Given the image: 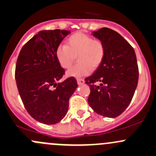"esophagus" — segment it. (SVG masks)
<instances>
[{"label": "esophagus", "mask_w": 156, "mask_h": 156, "mask_svg": "<svg viewBox=\"0 0 156 156\" xmlns=\"http://www.w3.org/2000/svg\"><path fill=\"white\" fill-rule=\"evenodd\" d=\"M77 82H78L79 85L83 84V83H84V80H83V78H77Z\"/></svg>", "instance_id": "esophagus-1"}]
</instances>
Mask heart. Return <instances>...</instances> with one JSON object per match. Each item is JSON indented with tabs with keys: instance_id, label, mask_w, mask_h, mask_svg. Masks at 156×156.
I'll use <instances>...</instances> for the list:
<instances>
[{
	"instance_id": "heart-1",
	"label": "heart",
	"mask_w": 156,
	"mask_h": 156,
	"mask_svg": "<svg viewBox=\"0 0 156 156\" xmlns=\"http://www.w3.org/2000/svg\"><path fill=\"white\" fill-rule=\"evenodd\" d=\"M106 49L104 42L93 39L83 33L78 32L69 37L66 45H60L56 50V57L63 69H69L77 57L78 63L67 72L69 77L80 78L89 75L102 63Z\"/></svg>"
}]
</instances>
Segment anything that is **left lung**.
Listing matches in <instances>:
<instances>
[{
  "mask_svg": "<svg viewBox=\"0 0 156 156\" xmlns=\"http://www.w3.org/2000/svg\"><path fill=\"white\" fill-rule=\"evenodd\" d=\"M93 35L104 42L106 53L100 66L84 79L90 88L88 104L98 114L117 117L130 104L137 87L139 70L135 52L114 30L102 27Z\"/></svg>",
  "mask_w": 156,
  "mask_h": 156,
  "instance_id": "8db88e82",
  "label": "left lung"
}]
</instances>
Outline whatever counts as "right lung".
<instances>
[{"label":"right lung","mask_w":156,"mask_h":156,"mask_svg":"<svg viewBox=\"0 0 156 156\" xmlns=\"http://www.w3.org/2000/svg\"><path fill=\"white\" fill-rule=\"evenodd\" d=\"M69 33L59 29L39 31L24 44L16 62L15 78L24 108L34 119L47 125L65 117L70 96L78 87L74 77L57 83L65 70L56 50Z\"/></svg>","instance_id":"1"}]
</instances>
